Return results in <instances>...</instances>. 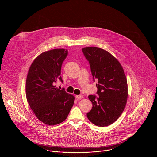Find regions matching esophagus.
Wrapping results in <instances>:
<instances>
[{
  "label": "esophagus",
  "mask_w": 157,
  "mask_h": 157,
  "mask_svg": "<svg viewBox=\"0 0 157 157\" xmlns=\"http://www.w3.org/2000/svg\"><path fill=\"white\" fill-rule=\"evenodd\" d=\"M75 97L77 99H82L83 98V95H77L75 96Z\"/></svg>",
  "instance_id": "1"
}]
</instances>
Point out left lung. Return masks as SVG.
Returning <instances> with one entry per match:
<instances>
[{"label":"left lung","mask_w":157,"mask_h":157,"mask_svg":"<svg viewBox=\"0 0 157 157\" xmlns=\"http://www.w3.org/2000/svg\"><path fill=\"white\" fill-rule=\"evenodd\" d=\"M89 62L93 81L99 97L90 95L92 108L86 113L90 121L98 127L108 126L118 119L125 109L128 85L124 71L119 61L110 53L97 47L82 49Z\"/></svg>","instance_id":"8db88e82"}]
</instances>
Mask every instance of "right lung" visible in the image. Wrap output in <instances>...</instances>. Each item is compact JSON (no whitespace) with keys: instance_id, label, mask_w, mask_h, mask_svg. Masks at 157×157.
<instances>
[{"instance_id":"1","label":"right lung","mask_w":157,"mask_h":157,"mask_svg":"<svg viewBox=\"0 0 157 157\" xmlns=\"http://www.w3.org/2000/svg\"><path fill=\"white\" fill-rule=\"evenodd\" d=\"M67 50L55 49L39 55L32 62L27 75L26 96L37 119L49 125L67 119L75 98L55 85L63 81L60 70Z\"/></svg>"}]
</instances>
